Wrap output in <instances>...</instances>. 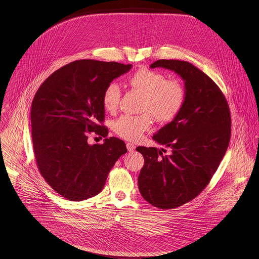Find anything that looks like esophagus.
<instances>
[{
  "mask_svg": "<svg viewBox=\"0 0 259 259\" xmlns=\"http://www.w3.org/2000/svg\"><path fill=\"white\" fill-rule=\"evenodd\" d=\"M126 148H127V150H128L130 152H133V151L136 149V147H135V145H134V144L127 143V144H126Z\"/></svg>",
  "mask_w": 259,
  "mask_h": 259,
  "instance_id": "1",
  "label": "esophagus"
}]
</instances>
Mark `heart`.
Masks as SVG:
<instances>
[{
    "mask_svg": "<svg viewBox=\"0 0 259 259\" xmlns=\"http://www.w3.org/2000/svg\"><path fill=\"white\" fill-rule=\"evenodd\" d=\"M133 91L143 95L140 115L123 114L114 120L112 128L120 138L127 141H138L148 132L154 119L166 122L174 119L184 107L185 89L178 79H166L159 72L142 68L127 79ZM120 100V91L116 83H110L104 90L102 103L106 111L114 112ZM150 113L148 114V112Z\"/></svg>",
    "mask_w": 259,
    "mask_h": 259,
    "instance_id": "heart-1",
    "label": "heart"
}]
</instances>
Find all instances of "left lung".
<instances>
[{"label": "left lung", "mask_w": 259, "mask_h": 259, "mask_svg": "<svg viewBox=\"0 0 259 259\" xmlns=\"http://www.w3.org/2000/svg\"><path fill=\"white\" fill-rule=\"evenodd\" d=\"M150 68L181 75L185 102L174 120L152 137L170 148L169 154L163 155V148H137L145 158L139 189L151 205L176 208L196 197L217 171L230 140V111L218 84L192 64L158 60Z\"/></svg>", "instance_id": "left-lung-1"}]
</instances>
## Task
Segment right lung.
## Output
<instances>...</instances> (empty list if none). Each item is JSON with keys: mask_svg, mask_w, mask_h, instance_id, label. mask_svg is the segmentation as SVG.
<instances>
[{"mask_svg": "<svg viewBox=\"0 0 259 259\" xmlns=\"http://www.w3.org/2000/svg\"><path fill=\"white\" fill-rule=\"evenodd\" d=\"M132 65L78 60L51 74L32 103L31 130L37 168L56 192L73 201L100 193L115 161L127 151L111 137L89 145L88 133L107 138L104 90Z\"/></svg>", "mask_w": 259, "mask_h": 259, "instance_id": "right-lung-1", "label": "right lung"}]
</instances>
